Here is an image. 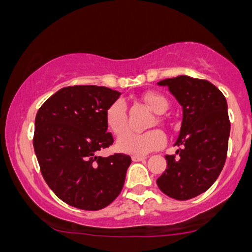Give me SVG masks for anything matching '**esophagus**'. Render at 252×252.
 Masks as SVG:
<instances>
[{
  "label": "esophagus",
  "instance_id": "obj_1",
  "mask_svg": "<svg viewBox=\"0 0 252 252\" xmlns=\"http://www.w3.org/2000/svg\"><path fill=\"white\" fill-rule=\"evenodd\" d=\"M145 159H147L145 155H133V157H131V160L133 161H142L145 160Z\"/></svg>",
  "mask_w": 252,
  "mask_h": 252
}]
</instances>
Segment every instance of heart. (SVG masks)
I'll use <instances>...</instances> for the list:
<instances>
[{
	"mask_svg": "<svg viewBox=\"0 0 252 252\" xmlns=\"http://www.w3.org/2000/svg\"><path fill=\"white\" fill-rule=\"evenodd\" d=\"M145 104L157 114H163L168 109V100L164 95L154 92H148L143 95ZM105 123L109 130L117 137H121L128 129V115L123 100L113 102L105 110ZM165 144V135L158 129L144 133H126L117 143L121 152L129 154L142 155L157 150Z\"/></svg>",
	"mask_w": 252,
	"mask_h": 252,
	"instance_id": "obj_1",
	"label": "heart"
}]
</instances>
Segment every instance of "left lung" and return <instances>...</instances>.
Instances as JSON below:
<instances>
[{"instance_id":"1","label":"left lung","mask_w":252,"mask_h":252,"mask_svg":"<svg viewBox=\"0 0 252 252\" xmlns=\"http://www.w3.org/2000/svg\"><path fill=\"white\" fill-rule=\"evenodd\" d=\"M183 107L176 155H165L159 189L175 200H189L215 183L224 168L230 121L224 94L205 79L179 76L158 82Z\"/></svg>"}]
</instances>
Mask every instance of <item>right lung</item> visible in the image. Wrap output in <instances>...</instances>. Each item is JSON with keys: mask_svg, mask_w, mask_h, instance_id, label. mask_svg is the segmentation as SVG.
I'll use <instances>...</instances> for the list:
<instances>
[{"mask_svg": "<svg viewBox=\"0 0 252 252\" xmlns=\"http://www.w3.org/2000/svg\"><path fill=\"white\" fill-rule=\"evenodd\" d=\"M119 95L107 87H64L37 112L33 147L42 176L68 205L99 210L123 189L130 157L97 155L114 142L107 131L105 110Z\"/></svg>", "mask_w": 252, "mask_h": 252, "instance_id": "add662e5", "label": "right lung"}]
</instances>
